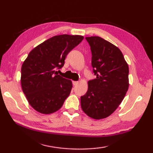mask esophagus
I'll return each instance as SVG.
<instances>
[{
  "instance_id": "esophagus-1",
  "label": "esophagus",
  "mask_w": 153,
  "mask_h": 153,
  "mask_svg": "<svg viewBox=\"0 0 153 153\" xmlns=\"http://www.w3.org/2000/svg\"><path fill=\"white\" fill-rule=\"evenodd\" d=\"M79 84V82H76V81H73V85L74 86H76Z\"/></svg>"
}]
</instances>
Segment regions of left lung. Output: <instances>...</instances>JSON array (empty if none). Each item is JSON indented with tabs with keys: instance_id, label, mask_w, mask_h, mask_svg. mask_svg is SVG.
I'll return each mask as SVG.
<instances>
[{
	"instance_id": "left-lung-1",
	"label": "left lung",
	"mask_w": 153,
	"mask_h": 153,
	"mask_svg": "<svg viewBox=\"0 0 153 153\" xmlns=\"http://www.w3.org/2000/svg\"><path fill=\"white\" fill-rule=\"evenodd\" d=\"M97 78L81 97L82 111L94 120L108 117L122 102L129 87V67L120 49L99 36L86 37Z\"/></svg>"
}]
</instances>
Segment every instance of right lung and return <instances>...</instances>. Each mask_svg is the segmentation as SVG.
I'll use <instances>...</instances> for the list:
<instances>
[{
    "mask_svg": "<svg viewBox=\"0 0 153 153\" xmlns=\"http://www.w3.org/2000/svg\"><path fill=\"white\" fill-rule=\"evenodd\" d=\"M84 36H53L30 52L22 67L21 84L33 109L51 114L60 109L72 89L70 79L58 75L67 54L82 42Z\"/></svg>",
    "mask_w": 153,
    "mask_h": 153,
    "instance_id": "add662e5",
    "label": "right lung"
}]
</instances>
